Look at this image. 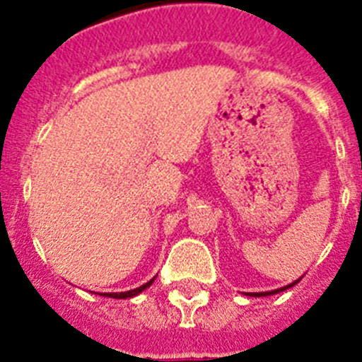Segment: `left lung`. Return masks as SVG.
I'll use <instances>...</instances> for the list:
<instances>
[{"label": "left lung", "mask_w": 362, "mask_h": 362, "mask_svg": "<svg viewBox=\"0 0 362 362\" xmlns=\"http://www.w3.org/2000/svg\"><path fill=\"white\" fill-rule=\"evenodd\" d=\"M299 283V279L297 281H293L292 284H286V286H283V288H277V290H272V292H255V293H248V296H252V297H263V296H274V293H279V292H283V290H288V288H292L293 284H297Z\"/></svg>", "instance_id": "obj_1"}]
</instances>
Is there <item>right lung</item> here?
Segmentation results:
<instances>
[{
    "mask_svg": "<svg viewBox=\"0 0 362 362\" xmlns=\"http://www.w3.org/2000/svg\"><path fill=\"white\" fill-rule=\"evenodd\" d=\"M156 279V277H153ZM153 279H150L148 283H145L143 286H139V288H134V290H129V292H119V293H99V296H105V297H114V299H127V297H134L137 296V293H141L143 290H146L150 286V284L153 283Z\"/></svg>",
    "mask_w": 362,
    "mask_h": 362,
    "instance_id": "right-lung-1",
    "label": "right lung"
}]
</instances>
